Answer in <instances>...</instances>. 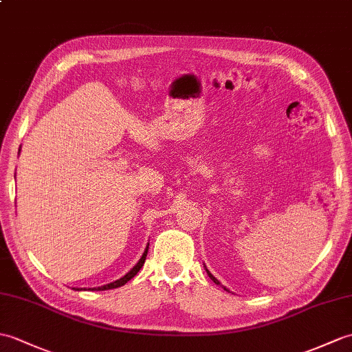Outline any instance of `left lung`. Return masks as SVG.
<instances>
[{
    "instance_id": "8db88e82",
    "label": "left lung",
    "mask_w": 352,
    "mask_h": 352,
    "mask_svg": "<svg viewBox=\"0 0 352 352\" xmlns=\"http://www.w3.org/2000/svg\"><path fill=\"white\" fill-rule=\"evenodd\" d=\"M206 270H207V268H206ZM207 274H208V277H210V279H211V280H213V282H214L216 285H220V282H219V280L216 279V277H214L213 274H211V273L208 272V270H207ZM225 289H226V288H225ZM226 291H228V289H226Z\"/></svg>"
}]
</instances>
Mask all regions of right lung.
Wrapping results in <instances>:
<instances>
[{
  "instance_id": "1",
  "label": "right lung",
  "mask_w": 352,
  "mask_h": 352,
  "mask_svg": "<svg viewBox=\"0 0 352 352\" xmlns=\"http://www.w3.org/2000/svg\"><path fill=\"white\" fill-rule=\"evenodd\" d=\"M21 151V150H19ZM146 253H148V246H146V249L144 250V253H142V256H141V259L138 261V264L130 270V272L126 274V276H122L121 279H118V280H116V282H112V283H108V285H103V287H99V288H93L91 291H104V289H113V288H118V287H122V285H126L130 279H133V277L138 274V272L139 270L142 268V265H144V263H145V258H146ZM79 291V289H78Z\"/></svg>"
}]
</instances>
